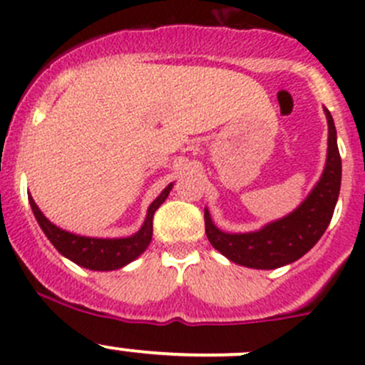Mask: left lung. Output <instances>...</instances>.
<instances>
[{
    "label": "left lung",
    "instance_id": "1",
    "mask_svg": "<svg viewBox=\"0 0 365 365\" xmlns=\"http://www.w3.org/2000/svg\"><path fill=\"white\" fill-rule=\"evenodd\" d=\"M329 121V152L323 175L314 189L295 212L252 233H224L212 222L205 208V231L208 242L237 264L259 270L284 267L311 251L332 220L341 190V155L332 114Z\"/></svg>",
    "mask_w": 365,
    "mask_h": 365
}]
</instances>
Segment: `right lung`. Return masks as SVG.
<instances>
[{
    "label": "right lung",
    "instance_id": "add662e5",
    "mask_svg": "<svg viewBox=\"0 0 365 365\" xmlns=\"http://www.w3.org/2000/svg\"><path fill=\"white\" fill-rule=\"evenodd\" d=\"M171 189L173 183H169L162 190L160 196L150 205L146 220L141 226V230L127 238H91L68 233V231L61 230V227L54 226L51 220H47L31 196H28V200L36 217V222L42 227L46 237L51 240V244L58 249V252L63 254L65 257H68L70 261L77 263L79 267L106 272L118 270V268L125 267V264L134 261L135 257L141 256L146 251L153 235V213L164 203Z\"/></svg>",
    "mask_w": 365,
    "mask_h": 365
}]
</instances>
